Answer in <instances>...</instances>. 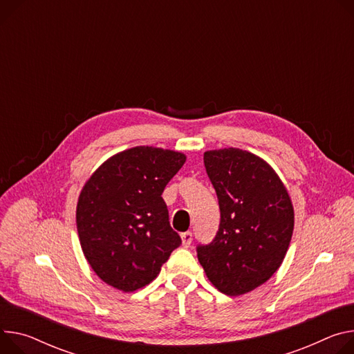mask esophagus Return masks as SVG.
<instances>
[{
    "instance_id": "1",
    "label": "esophagus",
    "mask_w": 354,
    "mask_h": 354,
    "mask_svg": "<svg viewBox=\"0 0 354 354\" xmlns=\"http://www.w3.org/2000/svg\"><path fill=\"white\" fill-rule=\"evenodd\" d=\"M180 239H182V244H183L185 247H189L190 243H192V233H190V232L182 233V234H180Z\"/></svg>"
}]
</instances>
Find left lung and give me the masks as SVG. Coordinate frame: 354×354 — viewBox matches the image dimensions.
<instances>
[{
  "label": "left lung",
  "instance_id": "obj_1",
  "mask_svg": "<svg viewBox=\"0 0 354 354\" xmlns=\"http://www.w3.org/2000/svg\"><path fill=\"white\" fill-rule=\"evenodd\" d=\"M203 160L220 224L210 244L198 245V260L220 292L239 297L282 264L294 232L292 202L275 171L248 151H206Z\"/></svg>",
  "mask_w": 354,
  "mask_h": 354
}]
</instances>
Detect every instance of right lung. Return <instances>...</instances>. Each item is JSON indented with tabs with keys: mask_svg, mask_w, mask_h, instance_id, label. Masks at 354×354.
<instances>
[{
	"mask_svg": "<svg viewBox=\"0 0 354 354\" xmlns=\"http://www.w3.org/2000/svg\"><path fill=\"white\" fill-rule=\"evenodd\" d=\"M182 152L136 147L107 159L83 186L76 224L93 271L134 292L152 282L182 243L162 192L185 164Z\"/></svg>",
	"mask_w": 354,
	"mask_h": 354,
	"instance_id": "obj_1",
	"label": "right lung"
}]
</instances>
